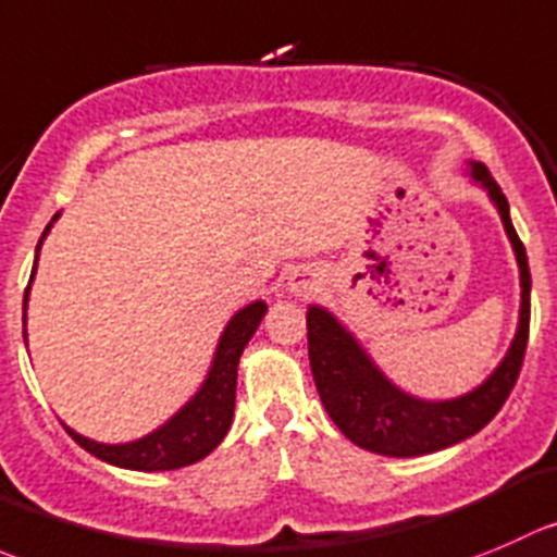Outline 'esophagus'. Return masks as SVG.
<instances>
[{
  "instance_id": "34e87169",
  "label": "esophagus",
  "mask_w": 557,
  "mask_h": 557,
  "mask_svg": "<svg viewBox=\"0 0 557 557\" xmlns=\"http://www.w3.org/2000/svg\"><path fill=\"white\" fill-rule=\"evenodd\" d=\"M318 288H321V274L315 269H296L288 277V290L294 296H310Z\"/></svg>"
}]
</instances>
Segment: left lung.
Segmentation results:
<instances>
[{
    "label": "left lung",
    "mask_w": 557,
    "mask_h": 557,
    "mask_svg": "<svg viewBox=\"0 0 557 557\" xmlns=\"http://www.w3.org/2000/svg\"><path fill=\"white\" fill-rule=\"evenodd\" d=\"M468 176L498 209L520 267V321L500 364L471 392L451 399H422L399 388L361 348L354 332L326 307H307V350L321 403L350 444L383 457H422L476 435L504 408L520 375L531 323V269L525 247L511 225L509 201L482 163Z\"/></svg>",
    "instance_id": "obj_1"
}]
</instances>
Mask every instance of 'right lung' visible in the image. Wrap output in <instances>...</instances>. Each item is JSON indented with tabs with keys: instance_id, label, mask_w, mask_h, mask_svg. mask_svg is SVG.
I'll return each mask as SVG.
<instances>
[{
	"instance_id": "add662e5",
	"label": "right lung",
	"mask_w": 557,
	"mask_h": 557,
	"mask_svg": "<svg viewBox=\"0 0 557 557\" xmlns=\"http://www.w3.org/2000/svg\"><path fill=\"white\" fill-rule=\"evenodd\" d=\"M57 220L59 214H53V220L42 231L40 242H37V256H40L42 239H46L48 231L53 228ZM37 256L35 267H32L29 285H26L24 294V326L26 301H29L32 280H35L37 272ZM263 315H267V301L261 299L242 307L239 312H234V318L225 323L223 334H220L212 364H209V372L201 386H198V392L171 416L169 422H163L158 430L144 435V438L127 441V444H100V441H91L86 435L75 433L67 424H64V430H67V435L81 449L95 455L97 460L108 462V466L127 468V471H174V468H185L203 460V457L218 449L220 441L228 433L231 422H234L236 370H239L242 350L250 343V337L256 334Z\"/></svg>"
}]
</instances>
